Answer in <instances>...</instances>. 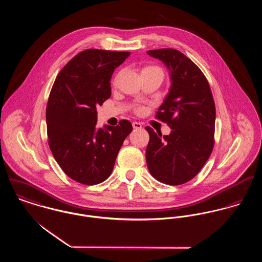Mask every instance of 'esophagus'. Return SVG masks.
<instances>
[{
    "label": "esophagus",
    "mask_w": 262,
    "mask_h": 262,
    "mask_svg": "<svg viewBox=\"0 0 262 262\" xmlns=\"http://www.w3.org/2000/svg\"><path fill=\"white\" fill-rule=\"evenodd\" d=\"M132 126H133L134 129H141L142 128V125L140 123H138V122H133Z\"/></svg>",
    "instance_id": "obj_1"
}]
</instances>
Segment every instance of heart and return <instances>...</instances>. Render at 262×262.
I'll return each mask as SVG.
<instances>
[{
  "instance_id": "heart-1",
  "label": "heart",
  "mask_w": 262,
  "mask_h": 262,
  "mask_svg": "<svg viewBox=\"0 0 262 262\" xmlns=\"http://www.w3.org/2000/svg\"><path fill=\"white\" fill-rule=\"evenodd\" d=\"M148 72H159V73L162 74V72H161V70H160L159 68L153 67V66L144 67V68L142 69V71H141V73H148ZM119 76H120V75H118L116 76V80L118 79ZM116 80H115V81H116ZM143 111H144V108H143V107H137V108L135 109V112L137 113V114H141V113H143Z\"/></svg>"
}]
</instances>
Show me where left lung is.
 Instances as JSON below:
<instances>
[{"label": "left lung", "mask_w": 262, "mask_h": 262, "mask_svg": "<svg viewBox=\"0 0 262 262\" xmlns=\"http://www.w3.org/2000/svg\"><path fill=\"white\" fill-rule=\"evenodd\" d=\"M169 71L171 85L156 118L171 129L169 135L149 133L146 162L160 183L179 186L194 178L214 147L216 108L210 84L185 54L171 48L148 50Z\"/></svg>", "instance_id": "obj_1"}]
</instances>
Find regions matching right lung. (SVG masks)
<instances>
[{
	"mask_svg": "<svg viewBox=\"0 0 262 262\" xmlns=\"http://www.w3.org/2000/svg\"><path fill=\"white\" fill-rule=\"evenodd\" d=\"M130 52L86 49L57 75L51 89L46 125L50 150L64 173L83 185H97L112 173L132 124L97 128V106L111 97V77Z\"/></svg>",
	"mask_w": 262,
	"mask_h": 262,
	"instance_id": "obj_1",
	"label": "right lung"
}]
</instances>
